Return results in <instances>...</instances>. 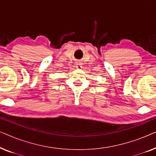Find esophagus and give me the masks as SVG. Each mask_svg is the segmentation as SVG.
Returning a JSON list of instances; mask_svg holds the SVG:
<instances>
[{
  "mask_svg": "<svg viewBox=\"0 0 156 156\" xmlns=\"http://www.w3.org/2000/svg\"><path fill=\"white\" fill-rule=\"evenodd\" d=\"M76 67L78 68V69H81V68H82V66H81L80 64H77V65H76Z\"/></svg>",
  "mask_w": 156,
  "mask_h": 156,
  "instance_id": "1",
  "label": "esophagus"
}]
</instances>
